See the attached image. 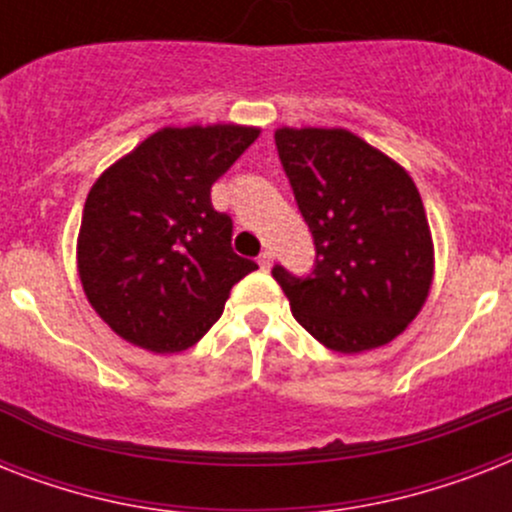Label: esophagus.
<instances>
[{
  "mask_svg": "<svg viewBox=\"0 0 512 512\" xmlns=\"http://www.w3.org/2000/svg\"><path fill=\"white\" fill-rule=\"evenodd\" d=\"M257 263H260V268H263V271H268V268H271V263H273V252H271V249H265L263 255L257 257Z\"/></svg>",
  "mask_w": 512,
  "mask_h": 512,
  "instance_id": "obj_1",
  "label": "esophagus"
}]
</instances>
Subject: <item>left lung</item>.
Instances as JSON below:
<instances>
[{
	"label": "left lung",
	"instance_id": "obj_1",
	"mask_svg": "<svg viewBox=\"0 0 512 512\" xmlns=\"http://www.w3.org/2000/svg\"><path fill=\"white\" fill-rule=\"evenodd\" d=\"M276 148L313 233L316 268H273L295 319L337 353L380 348L430 295L433 236L412 175L342 127H279Z\"/></svg>",
	"mask_w": 512,
	"mask_h": 512
}]
</instances>
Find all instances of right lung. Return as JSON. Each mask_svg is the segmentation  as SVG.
<instances>
[{
  "label": "right lung",
  "instance_id": "1",
  "mask_svg": "<svg viewBox=\"0 0 512 512\" xmlns=\"http://www.w3.org/2000/svg\"><path fill=\"white\" fill-rule=\"evenodd\" d=\"M257 127H164L87 193L76 268L90 305L151 353L191 348L220 319L231 287L257 268L231 249V217L209 191L257 140Z\"/></svg>",
  "mask_w": 512,
  "mask_h": 512
}]
</instances>
